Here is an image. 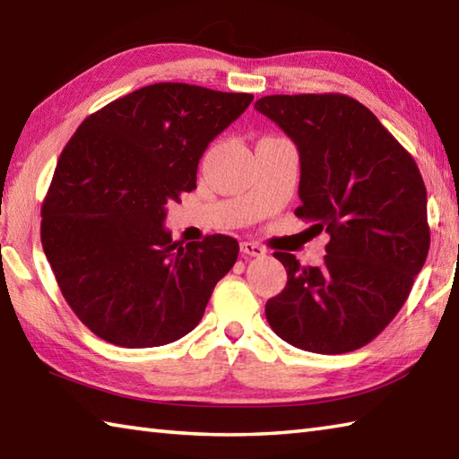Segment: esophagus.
I'll return each instance as SVG.
<instances>
[{"label": "esophagus", "mask_w": 459, "mask_h": 459, "mask_svg": "<svg viewBox=\"0 0 459 459\" xmlns=\"http://www.w3.org/2000/svg\"><path fill=\"white\" fill-rule=\"evenodd\" d=\"M240 250H242V255H247V256H256V258L266 255V248H264V247H260L258 242H250V240L242 242V245H240Z\"/></svg>", "instance_id": "esophagus-1"}]
</instances>
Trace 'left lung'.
I'll use <instances>...</instances> for the list:
<instances>
[{"mask_svg": "<svg viewBox=\"0 0 459 459\" xmlns=\"http://www.w3.org/2000/svg\"><path fill=\"white\" fill-rule=\"evenodd\" d=\"M255 108L299 152V219L331 237L321 266L274 252L288 272L266 301L274 333L339 355L370 343L401 311L430 248L418 165L367 106L345 94H274Z\"/></svg>", "mask_w": 459, "mask_h": 459, "instance_id": "left-lung-1", "label": "left lung"}]
</instances>
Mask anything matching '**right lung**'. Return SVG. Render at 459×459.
Masks as SVG:
<instances>
[{
  "instance_id": "right-lung-1",
  "label": "right lung",
  "mask_w": 459,
  "mask_h": 459,
  "mask_svg": "<svg viewBox=\"0 0 459 459\" xmlns=\"http://www.w3.org/2000/svg\"><path fill=\"white\" fill-rule=\"evenodd\" d=\"M252 99L150 84L91 114L68 140L41 207V245L94 335L138 349L197 327L238 242L209 235L181 247L163 227L165 207L197 187L201 155Z\"/></svg>"
}]
</instances>
